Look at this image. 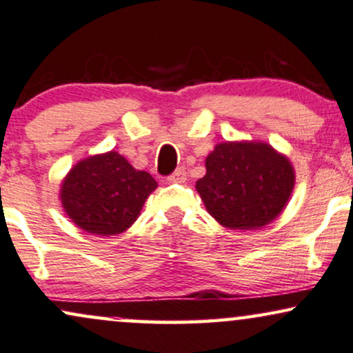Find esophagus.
<instances>
[{
    "mask_svg": "<svg viewBox=\"0 0 353 353\" xmlns=\"http://www.w3.org/2000/svg\"><path fill=\"white\" fill-rule=\"evenodd\" d=\"M169 181L171 182H184L185 181V169L184 168H177L171 176H169Z\"/></svg>",
    "mask_w": 353,
    "mask_h": 353,
    "instance_id": "34e87169",
    "label": "esophagus"
}]
</instances>
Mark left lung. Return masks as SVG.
<instances>
[{
  "instance_id": "left-lung-1",
  "label": "left lung",
  "mask_w": 353,
  "mask_h": 353,
  "mask_svg": "<svg viewBox=\"0 0 353 353\" xmlns=\"http://www.w3.org/2000/svg\"><path fill=\"white\" fill-rule=\"evenodd\" d=\"M205 169L195 189L212 217L230 230L273 222L294 189L290 159L266 143H220L207 156Z\"/></svg>"
}]
</instances>
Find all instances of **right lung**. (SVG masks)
Segmentation results:
<instances>
[{
  "label": "right lung",
  "instance_id": "obj_1",
  "mask_svg": "<svg viewBox=\"0 0 353 353\" xmlns=\"http://www.w3.org/2000/svg\"><path fill=\"white\" fill-rule=\"evenodd\" d=\"M158 182L136 171L117 151L82 159L67 174L61 202L69 219L93 235H118L130 228Z\"/></svg>",
  "mask_w": 353,
  "mask_h": 353
}]
</instances>
